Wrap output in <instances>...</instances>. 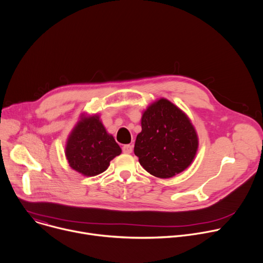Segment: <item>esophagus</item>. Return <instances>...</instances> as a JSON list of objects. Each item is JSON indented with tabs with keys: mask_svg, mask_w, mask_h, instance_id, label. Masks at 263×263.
I'll return each instance as SVG.
<instances>
[{
	"mask_svg": "<svg viewBox=\"0 0 263 263\" xmlns=\"http://www.w3.org/2000/svg\"><path fill=\"white\" fill-rule=\"evenodd\" d=\"M133 151V146L131 144H125L123 146V152L126 154H131Z\"/></svg>",
	"mask_w": 263,
	"mask_h": 263,
	"instance_id": "1",
	"label": "esophagus"
}]
</instances>
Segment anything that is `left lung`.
I'll return each instance as SVG.
<instances>
[{"mask_svg": "<svg viewBox=\"0 0 263 263\" xmlns=\"http://www.w3.org/2000/svg\"><path fill=\"white\" fill-rule=\"evenodd\" d=\"M198 147V134L190 118L171 101L160 98L142 112L134 154L147 173L172 178L193 163Z\"/></svg>", "mask_w": 263, "mask_h": 263, "instance_id": "1", "label": "left lung"}]
</instances>
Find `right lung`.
I'll return each mask as SVG.
<instances>
[{"label":"right lung","mask_w":263,"mask_h":263,"mask_svg":"<svg viewBox=\"0 0 263 263\" xmlns=\"http://www.w3.org/2000/svg\"><path fill=\"white\" fill-rule=\"evenodd\" d=\"M121 153L122 148L106 131L99 115L82 114L65 144V157L69 166L85 177L105 172L110 161Z\"/></svg>","instance_id":"add662e5"}]
</instances>
